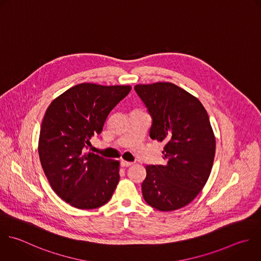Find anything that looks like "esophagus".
I'll use <instances>...</instances> for the list:
<instances>
[{"instance_id":"34e87169","label":"esophagus","mask_w":261,"mask_h":261,"mask_svg":"<svg viewBox=\"0 0 261 261\" xmlns=\"http://www.w3.org/2000/svg\"><path fill=\"white\" fill-rule=\"evenodd\" d=\"M120 165L122 167H128L130 165H133V162H128V161H125V160H121L120 161Z\"/></svg>"}]
</instances>
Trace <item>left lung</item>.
<instances>
[{"instance_id":"8db88e82","label":"left lung","mask_w":261,"mask_h":261,"mask_svg":"<svg viewBox=\"0 0 261 261\" xmlns=\"http://www.w3.org/2000/svg\"><path fill=\"white\" fill-rule=\"evenodd\" d=\"M135 91L152 117L150 138L164 142L161 165H147L145 201L160 211L179 209L205 186L213 165L215 138L201 102L170 83L137 85Z\"/></svg>"}]
</instances>
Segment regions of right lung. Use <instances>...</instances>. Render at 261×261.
<instances>
[{
  "label": "right lung",
  "mask_w": 261,
  "mask_h": 261,
  "mask_svg": "<svg viewBox=\"0 0 261 261\" xmlns=\"http://www.w3.org/2000/svg\"><path fill=\"white\" fill-rule=\"evenodd\" d=\"M130 90L129 86L80 84L56 98L46 111L39 140L41 164L54 192L75 208H98L115 191L119 162L85 153V149Z\"/></svg>",
  "instance_id": "add662e5"
}]
</instances>
